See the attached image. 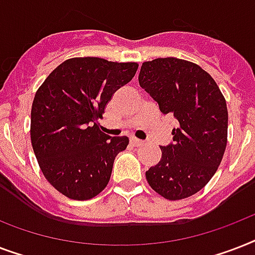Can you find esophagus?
<instances>
[{"instance_id":"1","label":"esophagus","mask_w":255,"mask_h":255,"mask_svg":"<svg viewBox=\"0 0 255 255\" xmlns=\"http://www.w3.org/2000/svg\"><path fill=\"white\" fill-rule=\"evenodd\" d=\"M129 143H131V145H133V147H140L144 141H141V140L139 139H135V137H132V139L129 140Z\"/></svg>"}]
</instances>
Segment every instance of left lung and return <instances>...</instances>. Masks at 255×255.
<instances>
[{"instance_id": "1", "label": "left lung", "mask_w": 255, "mask_h": 255, "mask_svg": "<svg viewBox=\"0 0 255 255\" xmlns=\"http://www.w3.org/2000/svg\"><path fill=\"white\" fill-rule=\"evenodd\" d=\"M140 87L173 116V143L160 145L161 160L145 172L148 184L167 200L190 197L209 182L228 140V108L214 79L192 62L157 58L144 62Z\"/></svg>"}]
</instances>
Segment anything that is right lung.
Returning a JSON list of instances; mask_svg holds the SVG:
<instances>
[{"label":"right lung","instance_id":"obj_1","mask_svg":"<svg viewBox=\"0 0 255 255\" xmlns=\"http://www.w3.org/2000/svg\"><path fill=\"white\" fill-rule=\"evenodd\" d=\"M137 63L71 58L38 88L31 107V145L51 185L73 200H90L107 186L127 136L99 129L106 104L135 77Z\"/></svg>","mask_w":255,"mask_h":255}]
</instances>
